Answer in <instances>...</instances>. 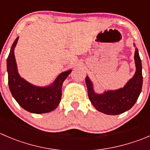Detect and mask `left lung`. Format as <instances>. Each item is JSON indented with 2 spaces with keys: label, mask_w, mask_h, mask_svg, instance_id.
Returning a JSON list of instances; mask_svg holds the SVG:
<instances>
[{
  "label": "left lung",
  "mask_w": 150,
  "mask_h": 150,
  "mask_svg": "<svg viewBox=\"0 0 150 150\" xmlns=\"http://www.w3.org/2000/svg\"><path fill=\"white\" fill-rule=\"evenodd\" d=\"M134 56L136 73L123 88L97 94L94 93L92 83L88 77H86L88 98L97 110L108 115H118L127 111L134 105L140 95L143 83L142 61L137 48H136Z\"/></svg>",
  "instance_id": "obj_1"
}]
</instances>
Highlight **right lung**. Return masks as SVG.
Wrapping results in <instances>:
<instances>
[{"label": "right lung", "instance_id": "1", "mask_svg": "<svg viewBox=\"0 0 150 150\" xmlns=\"http://www.w3.org/2000/svg\"><path fill=\"white\" fill-rule=\"evenodd\" d=\"M18 40H14L7 58V72L9 89L13 97L23 108L33 114H45L58 107L62 98V86L72 70L61 73L53 84L38 87L29 83L19 75L14 54Z\"/></svg>", "mask_w": 150, "mask_h": 150}]
</instances>
